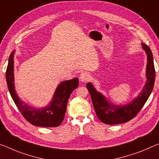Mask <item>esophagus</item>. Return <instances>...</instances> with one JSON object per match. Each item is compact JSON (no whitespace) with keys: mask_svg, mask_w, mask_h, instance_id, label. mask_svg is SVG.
<instances>
[{"mask_svg":"<svg viewBox=\"0 0 159 159\" xmlns=\"http://www.w3.org/2000/svg\"><path fill=\"white\" fill-rule=\"evenodd\" d=\"M90 80V75L87 72H83L80 75V80L82 82H87Z\"/></svg>","mask_w":159,"mask_h":159,"instance_id":"1","label":"esophagus"}]
</instances>
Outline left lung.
<instances>
[{
  "instance_id": "8db88e82",
  "label": "left lung",
  "mask_w": 159,
  "mask_h": 159,
  "mask_svg": "<svg viewBox=\"0 0 159 159\" xmlns=\"http://www.w3.org/2000/svg\"><path fill=\"white\" fill-rule=\"evenodd\" d=\"M142 46L147 54V81L141 93L131 103L124 106H116L115 104L109 103L103 95L95 89L91 83L87 84L97 116L104 124H119L130 121L142 109L152 92L156 76L153 55L151 49L147 45L142 44Z\"/></svg>"
}]
</instances>
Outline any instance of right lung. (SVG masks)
I'll return each instance as SVG.
<instances>
[{"mask_svg":"<svg viewBox=\"0 0 159 159\" xmlns=\"http://www.w3.org/2000/svg\"><path fill=\"white\" fill-rule=\"evenodd\" d=\"M13 55L14 51L9 57L6 76L10 94L18 110L24 118L34 126L42 127L58 126L64 119L70 94L79 84L78 78L61 82L49 106L40 109H34L24 104L16 93L13 76Z\"/></svg>","mask_w":159,"mask_h":159,"instance_id":"1","label":"right lung"}]
</instances>
